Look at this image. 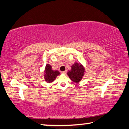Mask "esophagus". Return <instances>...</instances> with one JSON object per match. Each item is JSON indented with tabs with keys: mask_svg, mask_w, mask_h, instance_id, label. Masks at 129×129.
<instances>
[{
	"mask_svg": "<svg viewBox=\"0 0 129 129\" xmlns=\"http://www.w3.org/2000/svg\"><path fill=\"white\" fill-rule=\"evenodd\" d=\"M61 73H62V74H66V73H67V71H62V72H61Z\"/></svg>",
	"mask_w": 129,
	"mask_h": 129,
	"instance_id": "34e87169",
	"label": "esophagus"
}]
</instances>
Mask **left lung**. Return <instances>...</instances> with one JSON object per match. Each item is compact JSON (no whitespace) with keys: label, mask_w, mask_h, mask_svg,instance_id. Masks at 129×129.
<instances>
[{"label":"left lung","mask_w":129,"mask_h":129,"mask_svg":"<svg viewBox=\"0 0 129 129\" xmlns=\"http://www.w3.org/2000/svg\"><path fill=\"white\" fill-rule=\"evenodd\" d=\"M85 73V69L84 65L80 62H75L72 65L71 69L68 71L67 75L73 82L78 83L82 79Z\"/></svg>","instance_id":"1"}]
</instances>
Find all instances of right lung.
<instances>
[{"instance_id": "right-lung-1", "label": "right lung", "mask_w": 129, "mask_h": 129, "mask_svg": "<svg viewBox=\"0 0 129 129\" xmlns=\"http://www.w3.org/2000/svg\"><path fill=\"white\" fill-rule=\"evenodd\" d=\"M60 73L58 71H53L52 69V66L50 64H47L45 68L44 78L45 82L47 83H52Z\"/></svg>"}]
</instances>
